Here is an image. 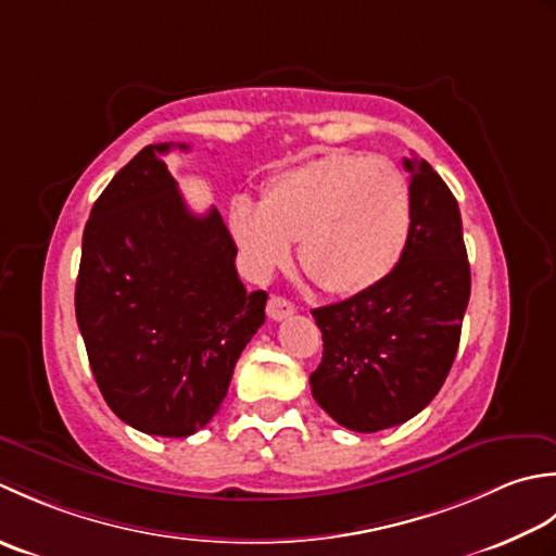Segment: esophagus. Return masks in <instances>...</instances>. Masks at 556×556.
<instances>
[{"label":"esophagus","mask_w":556,"mask_h":556,"mask_svg":"<svg viewBox=\"0 0 556 556\" xmlns=\"http://www.w3.org/2000/svg\"><path fill=\"white\" fill-rule=\"evenodd\" d=\"M266 312H268V316L274 321H282V319H288L290 314H294V304L290 300H286V298H280V294H274V298L268 300Z\"/></svg>","instance_id":"esophagus-1"}]
</instances>
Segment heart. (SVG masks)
<instances>
[{
  "instance_id": "heart-1",
  "label": "heart",
  "mask_w": 556,
  "mask_h": 556,
  "mask_svg": "<svg viewBox=\"0 0 556 556\" xmlns=\"http://www.w3.org/2000/svg\"><path fill=\"white\" fill-rule=\"evenodd\" d=\"M410 228V185L401 167L362 153L312 157L270 179L262 203L240 197L230 206V232L256 274L280 266L300 240L304 274L336 294L387 280Z\"/></svg>"
}]
</instances>
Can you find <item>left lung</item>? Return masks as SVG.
<instances>
[{
  "label": "left lung",
  "instance_id": "1",
  "mask_svg": "<svg viewBox=\"0 0 556 556\" xmlns=\"http://www.w3.org/2000/svg\"><path fill=\"white\" fill-rule=\"evenodd\" d=\"M413 228L401 264L371 290L312 309L324 357L312 395L338 425L371 434L432 403L456 359L470 300L458 201L434 167L403 157Z\"/></svg>",
  "mask_w": 556,
  "mask_h": 556
}]
</instances>
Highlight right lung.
Masks as SVG:
<instances>
[{
	"mask_svg": "<svg viewBox=\"0 0 556 556\" xmlns=\"http://www.w3.org/2000/svg\"><path fill=\"white\" fill-rule=\"evenodd\" d=\"M173 146H146L93 203L74 298L110 410L155 437H189L218 413L268 298L242 286L220 213L187 208L163 161Z\"/></svg>",
	"mask_w": 556,
	"mask_h": 556,
	"instance_id": "add662e5",
	"label": "right lung"
}]
</instances>
